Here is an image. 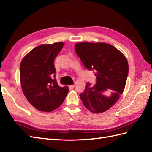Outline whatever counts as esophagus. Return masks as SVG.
I'll return each mask as SVG.
<instances>
[{
  "label": "esophagus",
  "instance_id": "esophagus-1",
  "mask_svg": "<svg viewBox=\"0 0 152 152\" xmlns=\"http://www.w3.org/2000/svg\"><path fill=\"white\" fill-rule=\"evenodd\" d=\"M68 87H69L70 90H72V89H73L74 88V84L73 85H70V86H68Z\"/></svg>",
  "mask_w": 152,
  "mask_h": 152
}]
</instances>
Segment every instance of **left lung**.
Masks as SVG:
<instances>
[{
    "label": "left lung",
    "instance_id": "8db88e82",
    "mask_svg": "<svg viewBox=\"0 0 152 152\" xmlns=\"http://www.w3.org/2000/svg\"><path fill=\"white\" fill-rule=\"evenodd\" d=\"M74 49L86 69L94 70L96 76V84L88 82L80 94V99L92 113L107 111L117 102L125 88L129 74L126 57L115 47L105 43H78Z\"/></svg>",
    "mask_w": 152,
    "mask_h": 152
}]
</instances>
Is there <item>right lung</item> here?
Listing matches in <instances>:
<instances>
[{
    "label": "right lung",
    "mask_w": 152,
    "mask_h": 152,
    "mask_svg": "<svg viewBox=\"0 0 152 152\" xmlns=\"http://www.w3.org/2000/svg\"><path fill=\"white\" fill-rule=\"evenodd\" d=\"M64 43L43 44L32 49L21 62L20 82L26 99L35 109L50 112L63 103L68 86L60 87L54 62Z\"/></svg>",
    "instance_id": "obj_1"
}]
</instances>
